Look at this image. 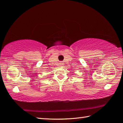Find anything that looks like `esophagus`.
Wrapping results in <instances>:
<instances>
[{"label": "esophagus", "mask_w": 123, "mask_h": 123, "mask_svg": "<svg viewBox=\"0 0 123 123\" xmlns=\"http://www.w3.org/2000/svg\"><path fill=\"white\" fill-rule=\"evenodd\" d=\"M61 65H63V63H62V62H61Z\"/></svg>", "instance_id": "esophagus-1"}]
</instances>
